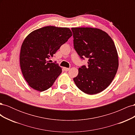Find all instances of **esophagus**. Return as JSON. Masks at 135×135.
<instances>
[{"mask_svg": "<svg viewBox=\"0 0 135 135\" xmlns=\"http://www.w3.org/2000/svg\"><path fill=\"white\" fill-rule=\"evenodd\" d=\"M64 70L65 71H69V70H70V68H64Z\"/></svg>", "mask_w": 135, "mask_h": 135, "instance_id": "1", "label": "esophagus"}]
</instances>
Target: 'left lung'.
I'll use <instances>...</instances> for the list:
<instances>
[{
	"label": "left lung",
	"instance_id": "obj_1",
	"mask_svg": "<svg viewBox=\"0 0 135 135\" xmlns=\"http://www.w3.org/2000/svg\"><path fill=\"white\" fill-rule=\"evenodd\" d=\"M74 48L81 59L88 58V66L79 68L74 78L80 90L88 95L107 88L115 77L118 56L113 40L107 32L92 27H72Z\"/></svg>",
	"mask_w": 135,
	"mask_h": 135
}]
</instances>
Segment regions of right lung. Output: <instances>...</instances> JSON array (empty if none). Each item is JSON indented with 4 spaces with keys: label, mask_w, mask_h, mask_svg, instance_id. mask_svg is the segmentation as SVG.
<instances>
[{
    "label": "right lung",
    "mask_w": 135,
    "mask_h": 135,
    "mask_svg": "<svg viewBox=\"0 0 135 135\" xmlns=\"http://www.w3.org/2000/svg\"><path fill=\"white\" fill-rule=\"evenodd\" d=\"M71 36L68 27L48 26L26 36L21 46L20 62L24 78L32 88L42 92L54 83L62 69L48 60Z\"/></svg>",
    "instance_id": "right-lung-1"
}]
</instances>
